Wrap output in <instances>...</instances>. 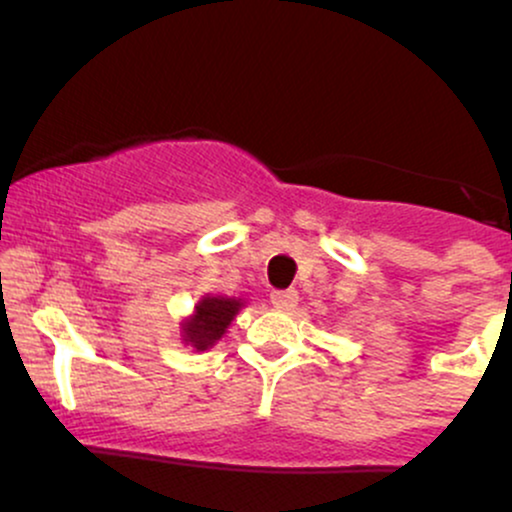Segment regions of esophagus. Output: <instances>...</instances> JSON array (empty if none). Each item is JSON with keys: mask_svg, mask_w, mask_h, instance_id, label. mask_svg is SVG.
Masks as SVG:
<instances>
[{"mask_svg": "<svg viewBox=\"0 0 512 512\" xmlns=\"http://www.w3.org/2000/svg\"><path fill=\"white\" fill-rule=\"evenodd\" d=\"M272 305L276 310H293L298 305V291H274L272 293Z\"/></svg>", "mask_w": 512, "mask_h": 512, "instance_id": "esophagus-1", "label": "esophagus"}]
</instances>
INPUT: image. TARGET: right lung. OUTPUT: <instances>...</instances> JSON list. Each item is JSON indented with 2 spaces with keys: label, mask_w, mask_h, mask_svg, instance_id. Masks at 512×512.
Returning a JSON list of instances; mask_svg holds the SVG:
<instances>
[{
  "label": "right lung",
  "mask_w": 512,
  "mask_h": 512,
  "mask_svg": "<svg viewBox=\"0 0 512 512\" xmlns=\"http://www.w3.org/2000/svg\"><path fill=\"white\" fill-rule=\"evenodd\" d=\"M245 301L236 296H211L204 293L195 303L192 315H187L180 322V337L182 344L192 346L195 351H207L214 346L223 334L228 332L231 322L236 320Z\"/></svg>",
  "instance_id": "1"
}]
</instances>
